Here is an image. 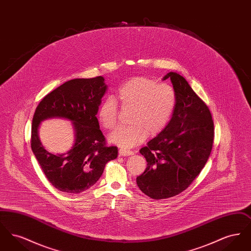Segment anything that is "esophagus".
<instances>
[{
    "label": "esophagus",
    "mask_w": 251,
    "mask_h": 251,
    "mask_svg": "<svg viewBox=\"0 0 251 251\" xmlns=\"http://www.w3.org/2000/svg\"><path fill=\"white\" fill-rule=\"evenodd\" d=\"M119 153L120 156H130L133 154V152L131 151H128V150H123V149H120L119 151Z\"/></svg>",
    "instance_id": "1"
}]
</instances>
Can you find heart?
<instances>
[{"label":"heart","instance_id":"obj_1","mask_svg":"<svg viewBox=\"0 0 251 251\" xmlns=\"http://www.w3.org/2000/svg\"><path fill=\"white\" fill-rule=\"evenodd\" d=\"M118 99L122 109H131V126L121 127L109 135V141L123 150L142 143L147 135L155 136L165 130L177 104L174 88L158 84L148 77H134L121 84ZM119 107L109 96L100 104L98 120L106 130H113L118 123Z\"/></svg>","mask_w":251,"mask_h":251}]
</instances>
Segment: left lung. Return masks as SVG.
Returning <instances> with one entry per match:
<instances>
[{"instance_id": "left-lung-1", "label": "left lung", "mask_w": 251, "mask_h": 251, "mask_svg": "<svg viewBox=\"0 0 251 251\" xmlns=\"http://www.w3.org/2000/svg\"><path fill=\"white\" fill-rule=\"evenodd\" d=\"M177 104L165 130L140 153L147 168L136 178L139 189L153 200H164L184 191L202 170L211 154L215 129L211 112L187 81L169 72Z\"/></svg>"}]
</instances>
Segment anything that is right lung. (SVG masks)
<instances>
[{
    "mask_svg": "<svg viewBox=\"0 0 251 251\" xmlns=\"http://www.w3.org/2000/svg\"><path fill=\"white\" fill-rule=\"evenodd\" d=\"M106 89L101 76L73 79L45 96L36 107L31 148L49 181L59 191L71 194L85 191L100 178L108 162L118 157V148L106 145L96 117ZM50 117L73 121L75 143L66 155L49 153L39 140V124Z\"/></svg>",
    "mask_w": 251,
    "mask_h": 251,
    "instance_id": "1",
    "label": "right lung"
}]
</instances>
